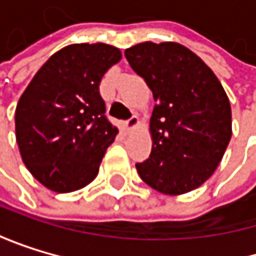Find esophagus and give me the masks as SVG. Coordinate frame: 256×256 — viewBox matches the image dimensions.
<instances>
[{
	"label": "esophagus",
	"mask_w": 256,
	"mask_h": 256,
	"mask_svg": "<svg viewBox=\"0 0 256 256\" xmlns=\"http://www.w3.org/2000/svg\"><path fill=\"white\" fill-rule=\"evenodd\" d=\"M138 124H140V120H138V116H132L130 120H127L126 122H124V126H126V129L127 130H134L135 127H138Z\"/></svg>",
	"instance_id": "34e87169"
}]
</instances>
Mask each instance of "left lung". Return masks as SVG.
I'll use <instances>...</instances> for the list:
<instances>
[{
	"mask_svg": "<svg viewBox=\"0 0 256 256\" xmlns=\"http://www.w3.org/2000/svg\"><path fill=\"white\" fill-rule=\"evenodd\" d=\"M127 61L156 101L152 152L136 164L141 180L166 195L188 194L208 181L232 136V110L212 68L178 42H140Z\"/></svg>",
	"mask_w": 256,
	"mask_h": 256,
	"instance_id": "left-lung-1",
	"label": "left lung"
}]
</instances>
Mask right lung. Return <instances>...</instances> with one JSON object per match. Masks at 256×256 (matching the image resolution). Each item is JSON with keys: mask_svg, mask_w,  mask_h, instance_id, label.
I'll use <instances>...</instances> for the list:
<instances>
[{"mask_svg": "<svg viewBox=\"0 0 256 256\" xmlns=\"http://www.w3.org/2000/svg\"><path fill=\"white\" fill-rule=\"evenodd\" d=\"M121 60L109 44H70L48 58L21 95L15 110L22 162L47 189L86 188L118 129L106 118L100 95L104 74Z\"/></svg>", "mask_w": 256, "mask_h": 256, "instance_id": "right-lung-1", "label": "right lung"}]
</instances>
